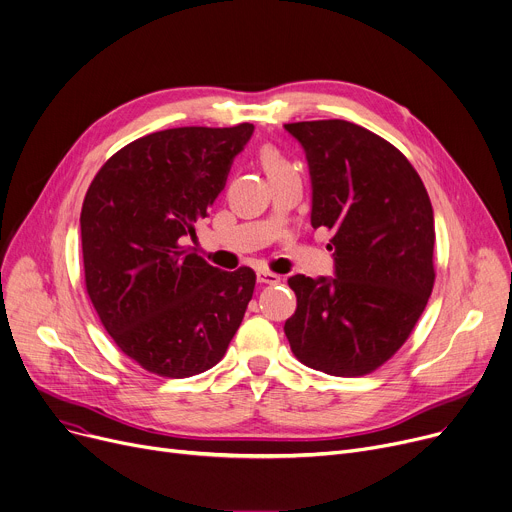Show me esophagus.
<instances>
[{"label":"esophagus","mask_w":512,"mask_h":512,"mask_svg":"<svg viewBox=\"0 0 512 512\" xmlns=\"http://www.w3.org/2000/svg\"><path fill=\"white\" fill-rule=\"evenodd\" d=\"M256 279H258V283H262V285H279V283H281L279 274H274V272H270V270H258Z\"/></svg>","instance_id":"obj_1"}]
</instances>
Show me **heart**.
Returning a JSON list of instances; mask_svg holds the SVG:
<instances>
[{"instance_id": "heart-1", "label": "heart", "mask_w": 512, "mask_h": 512, "mask_svg": "<svg viewBox=\"0 0 512 512\" xmlns=\"http://www.w3.org/2000/svg\"><path fill=\"white\" fill-rule=\"evenodd\" d=\"M258 162H260L262 170L266 172V176L270 178V182L293 170V164L289 162V157L272 143H266L258 149Z\"/></svg>"}]
</instances>
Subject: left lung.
<instances>
[{
	"label": "left lung",
	"instance_id": "left-lung-1",
	"mask_svg": "<svg viewBox=\"0 0 512 512\" xmlns=\"http://www.w3.org/2000/svg\"><path fill=\"white\" fill-rule=\"evenodd\" d=\"M311 174V225L332 231L334 279L295 274L293 355L336 377L369 375L412 334L435 285V217L408 157L340 119L289 123Z\"/></svg>",
	"mask_w": 512,
	"mask_h": 512
}]
</instances>
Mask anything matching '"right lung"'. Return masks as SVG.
Returning a JSON list of instances; mask_svg holds the SVG:
<instances>
[{"label": "right lung", "instance_id": "right-lung-1", "mask_svg": "<svg viewBox=\"0 0 512 512\" xmlns=\"http://www.w3.org/2000/svg\"><path fill=\"white\" fill-rule=\"evenodd\" d=\"M254 125L178 127L135 139L94 176L82 205L86 291L125 355L160 377L215 367L238 332L256 272L186 252Z\"/></svg>", "mask_w": 512, "mask_h": 512}]
</instances>
